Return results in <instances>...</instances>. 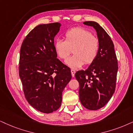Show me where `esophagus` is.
<instances>
[{
  "label": "esophagus",
  "mask_w": 133,
  "mask_h": 133,
  "mask_svg": "<svg viewBox=\"0 0 133 133\" xmlns=\"http://www.w3.org/2000/svg\"><path fill=\"white\" fill-rule=\"evenodd\" d=\"M70 71H71V74H72V77H74V75H75V71L74 70H73V69H71V70H70Z\"/></svg>",
  "instance_id": "obj_1"
}]
</instances>
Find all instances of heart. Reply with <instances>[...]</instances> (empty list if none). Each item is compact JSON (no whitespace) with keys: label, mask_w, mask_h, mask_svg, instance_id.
Returning a JSON list of instances; mask_svg holds the SVG:
<instances>
[{"label":"heart","mask_w":133,"mask_h":133,"mask_svg":"<svg viewBox=\"0 0 133 133\" xmlns=\"http://www.w3.org/2000/svg\"><path fill=\"white\" fill-rule=\"evenodd\" d=\"M64 39L55 42V50L59 58L64 60L72 51L74 53L66 61L71 68L78 69L85 63L90 64L96 58L99 50V40L89 30L81 27L72 28L65 32Z\"/></svg>","instance_id":"b5f03b06"}]
</instances>
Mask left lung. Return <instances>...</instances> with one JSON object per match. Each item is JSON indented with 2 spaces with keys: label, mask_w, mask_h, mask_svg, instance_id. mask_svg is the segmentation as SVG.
Segmentation results:
<instances>
[{
  "label": "left lung",
  "mask_w": 133,
  "mask_h": 133,
  "mask_svg": "<svg viewBox=\"0 0 133 133\" xmlns=\"http://www.w3.org/2000/svg\"><path fill=\"white\" fill-rule=\"evenodd\" d=\"M83 24L93 26L97 32L100 47L95 60L85 70H78L75 77L79 83V99L89 110L104 107L115 91L118 61L113 42L103 28L95 21Z\"/></svg>",
  "instance_id": "obj_1"
}]
</instances>
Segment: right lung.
I'll return each mask as SVG.
<instances>
[{
    "label": "right lung",
    "instance_id": "right-lung-1",
    "mask_svg": "<svg viewBox=\"0 0 133 133\" xmlns=\"http://www.w3.org/2000/svg\"><path fill=\"white\" fill-rule=\"evenodd\" d=\"M59 23L40 24L22 43L19 75L24 96L38 111L49 114L59 108L62 93L72 78L69 68L57 58L54 38Z\"/></svg>",
    "mask_w": 133,
    "mask_h": 133
}]
</instances>
